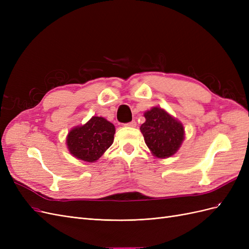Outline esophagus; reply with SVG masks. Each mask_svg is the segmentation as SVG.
I'll list each match as a JSON object with an SVG mask.
<instances>
[{
	"label": "esophagus",
	"instance_id": "obj_1",
	"mask_svg": "<svg viewBox=\"0 0 249 249\" xmlns=\"http://www.w3.org/2000/svg\"><path fill=\"white\" fill-rule=\"evenodd\" d=\"M125 125H126V126H131V127H135V126H136V125H137V124H136V122H135V120H132V122H131V123H129V124H126Z\"/></svg>",
	"mask_w": 249,
	"mask_h": 249
}]
</instances>
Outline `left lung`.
Instances as JSON below:
<instances>
[{"instance_id": "left-lung-1", "label": "left lung", "mask_w": 249, "mask_h": 249, "mask_svg": "<svg viewBox=\"0 0 249 249\" xmlns=\"http://www.w3.org/2000/svg\"><path fill=\"white\" fill-rule=\"evenodd\" d=\"M144 117L140 131L150 153L159 159L176 155L185 139L183 124L158 106L145 111Z\"/></svg>"}]
</instances>
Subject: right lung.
Masks as SVG:
<instances>
[{
	"label": "right lung",
	"mask_w": 249,
	"mask_h": 249,
	"mask_svg": "<svg viewBox=\"0 0 249 249\" xmlns=\"http://www.w3.org/2000/svg\"><path fill=\"white\" fill-rule=\"evenodd\" d=\"M115 126L102 116H92L84 124L73 126L66 136L71 155L78 160L94 163L112 145Z\"/></svg>",
	"instance_id": "add662e5"
}]
</instances>
